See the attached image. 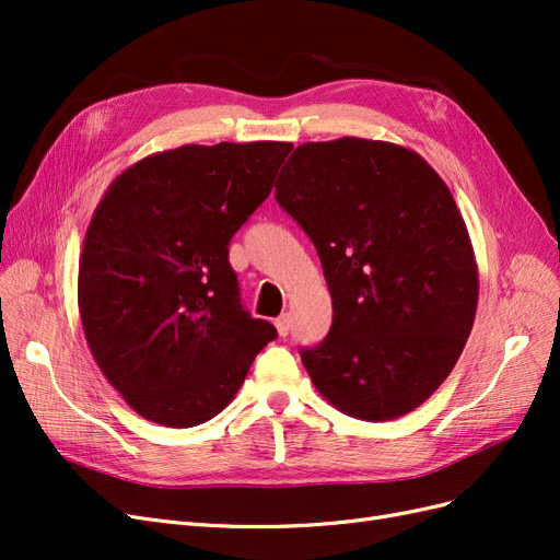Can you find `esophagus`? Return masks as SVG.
<instances>
[{
  "label": "esophagus",
  "mask_w": 560,
  "mask_h": 560,
  "mask_svg": "<svg viewBox=\"0 0 560 560\" xmlns=\"http://www.w3.org/2000/svg\"><path fill=\"white\" fill-rule=\"evenodd\" d=\"M290 327H292L290 315H280V317L276 319V329H278V334H280V336H287V334H290Z\"/></svg>",
  "instance_id": "1"
}]
</instances>
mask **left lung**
<instances>
[{"label":"left lung","instance_id":"obj_1","mask_svg":"<svg viewBox=\"0 0 560 560\" xmlns=\"http://www.w3.org/2000/svg\"><path fill=\"white\" fill-rule=\"evenodd\" d=\"M276 198L311 235L334 322L301 350L317 393L369 422L411 413L446 381L479 303V266L446 182L383 140L299 144Z\"/></svg>","mask_w":560,"mask_h":560}]
</instances>
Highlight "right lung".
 Masks as SVG:
<instances>
[{
    "instance_id": "obj_1",
    "label": "right lung",
    "mask_w": 560,
    "mask_h": 560,
    "mask_svg": "<svg viewBox=\"0 0 560 560\" xmlns=\"http://www.w3.org/2000/svg\"><path fill=\"white\" fill-rule=\"evenodd\" d=\"M290 142L184 144L116 175L79 257L83 336L135 413L194 428L224 411L276 327L249 317L231 235L273 189Z\"/></svg>"
}]
</instances>
